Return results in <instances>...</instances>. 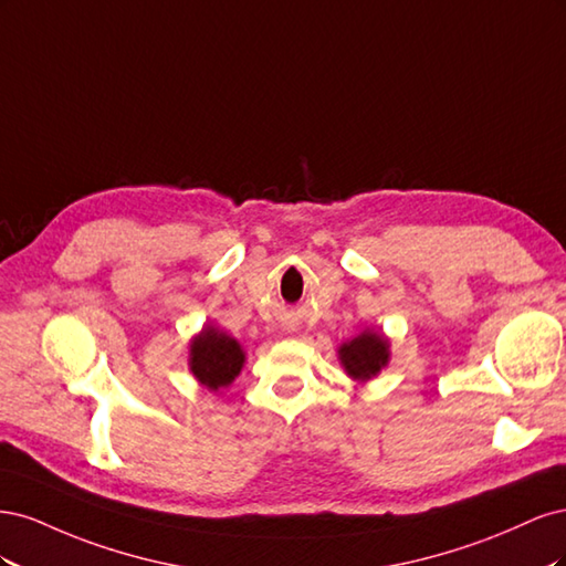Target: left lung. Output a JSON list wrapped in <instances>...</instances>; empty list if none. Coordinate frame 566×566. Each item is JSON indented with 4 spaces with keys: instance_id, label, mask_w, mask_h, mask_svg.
<instances>
[{
    "instance_id": "1",
    "label": "left lung",
    "mask_w": 566,
    "mask_h": 566,
    "mask_svg": "<svg viewBox=\"0 0 566 566\" xmlns=\"http://www.w3.org/2000/svg\"><path fill=\"white\" fill-rule=\"evenodd\" d=\"M339 358L354 380H368L387 364V339L378 333H364L339 347Z\"/></svg>"
}]
</instances>
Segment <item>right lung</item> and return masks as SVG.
I'll return each mask as SVG.
<instances>
[{
  "instance_id": "right-lung-1",
  "label": "right lung",
  "mask_w": 566,
  "mask_h": 566,
  "mask_svg": "<svg viewBox=\"0 0 566 566\" xmlns=\"http://www.w3.org/2000/svg\"><path fill=\"white\" fill-rule=\"evenodd\" d=\"M245 354L238 342L214 328H205L191 345V370L210 389L229 387L241 373Z\"/></svg>"
}]
</instances>
